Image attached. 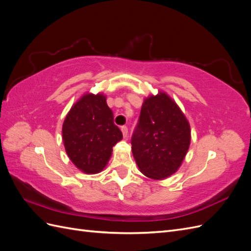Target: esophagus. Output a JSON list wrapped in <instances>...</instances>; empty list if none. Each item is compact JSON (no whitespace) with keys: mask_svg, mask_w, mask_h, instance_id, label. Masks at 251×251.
I'll use <instances>...</instances> for the list:
<instances>
[{"mask_svg":"<svg viewBox=\"0 0 251 251\" xmlns=\"http://www.w3.org/2000/svg\"><path fill=\"white\" fill-rule=\"evenodd\" d=\"M120 128H121V132H123L124 137H125V138H126V137H127V134H128L127 126H121Z\"/></svg>","mask_w":251,"mask_h":251,"instance_id":"obj_1","label":"esophagus"}]
</instances>
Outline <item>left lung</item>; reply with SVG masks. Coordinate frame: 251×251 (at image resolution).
Masks as SVG:
<instances>
[{
	"label": "left lung",
	"mask_w": 251,
	"mask_h": 251,
	"mask_svg": "<svg viewBox=\"0 0 251 251\" xmlns=\"http://www.w3.org/2000/svg\"><path fill=\"white\" fill-rule=\"evenodd\" d=\"M191 143V127L171 97L159 93L144 100L132 135L134 158L140 172L164 179L176 172Z\"/></svg>",
	"instance_id": "left-lung-1"
}]
</instances>
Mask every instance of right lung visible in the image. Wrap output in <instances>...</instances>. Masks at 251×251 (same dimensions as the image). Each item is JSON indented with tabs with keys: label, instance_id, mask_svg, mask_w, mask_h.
<instances>
[{
	"label": "right lung",
	"instance_id": "right-lung-1",
	"mask_svg": "<svg viewBox=\"0 0 251 251\" xmlns=\"http://www.w3.org/2000/svg\"><path fill=\"white\" fill-rule=\"evenodd\" d=\"M123 139L102 94H86L71 108L63 125V140L70 160L87 174L103 170L112 148Z\"/></svg>",
	"mask_w": 251,
	"mask_h": 251
}]
</instances>
